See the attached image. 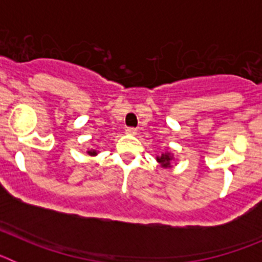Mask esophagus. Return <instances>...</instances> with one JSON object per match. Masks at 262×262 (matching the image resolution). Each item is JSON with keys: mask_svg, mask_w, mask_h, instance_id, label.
Masks as SVG:
<instances>
[{"mask_svg": "<svg viewBox=\"0 0 262 262\" xmlns=\"http://www.w3.org/2000/svg\"><path fill=\"white\" fill-rule=\"evenodd\" d=\"M126 134H128V135H135L136 128H135V127H127Z\"/></svg>", "mask_w": 262, "mask_h": 262, "instance_id": "34e87169", "label": "esophagus"}]
</instances>
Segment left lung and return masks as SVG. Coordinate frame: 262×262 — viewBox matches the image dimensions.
I'll return each instance as SVG.
<instances>
[{"label": "left lung", "instance_id": "8db88e82", "mask_svg": "<svg viewBox=\"0 0 262 262\" xmlns=\"http://www.w3.org/2000/svg\"><path fill=\"white\" fill-rule=\"evenodd\" d=\"M157 161L163 166H170V161H172V156L169 154H163L161 156L157 157Z\"/></svg>", "mask_w": 262, "mask_h": 262}]
</instances>
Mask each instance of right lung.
Wrapping results in <instances>:
<instances>
[{
	"label": "right lung",
	"mask_w": 262,
	"mask_h": 262,
	"mask_svg": "<svg viewBox=\"0 0 262 262\" xmlns=\"http://www.w3.org/2000/svg\"><path fill=\"white\" fill-rule=\"evenodd\" d=\"M88 154H89L90 156H94V155H97V152L94 151V149H90V151H88Z\"/></svg>",
	"instance_id": "1"
}]
</instances>
